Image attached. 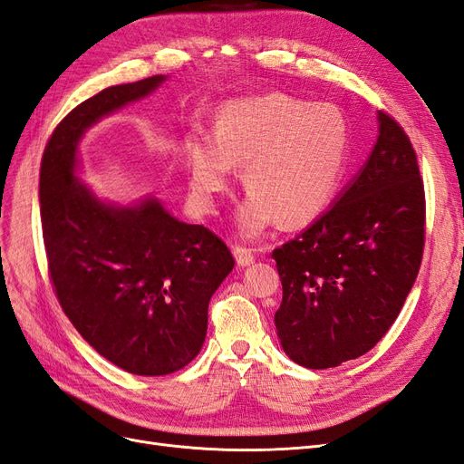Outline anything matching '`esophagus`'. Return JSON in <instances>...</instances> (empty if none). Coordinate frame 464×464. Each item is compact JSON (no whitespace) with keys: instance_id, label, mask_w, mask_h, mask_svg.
I'll return each mask as SVG.
<instances>
[{"instance_id":"esophagus-1","label":"esophagus","mask_w":464,"mask_h":464,"mask_svg":"<svg viewBox=\"0 0 464 464\" xmlns=\"http://www.w3.org/2000/svg\"><path fill=\"white\" fill-rule=\"evenodd\" d=\"M234 257H236L237 266L254 265V261H256L254 251H251L249 247H244V246H236V247H234Z\"/></svg>"}]
</instances>
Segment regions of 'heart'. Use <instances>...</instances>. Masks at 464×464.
I'll list each match as a JSON object with an SVG mask.
<instances>
[{
  "label": "heart",
  "mask_w": 464,
  "mask_h": 464,
  "mask_svg": "<svg viewBox=\"0 0 464 464\" xmlns=\"http://www.w3.org/2000/svg\"><path fill=\"white\" fill-rule=\"evenodd\" d=\"M350 145V123L336 106L269 92L222 104L213 135L193 128L184 154L193 198L207 208L228 189L234 164H246L251 191L237 208V227L256 237L276 218L304 227L325 213L344 179Z\"/></svg>",
  "instance_id": "1"
}]
</instances>
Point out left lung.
<instances>
[{"instance_id": "obj_1", "label": "left lung", "mask_w": 464, "mask_h": 464, "mask_svg": "<svg viewBox=\"0 0 464 464\" xmlns=\"http://www.w3.org/2000/svg\"><path fill=\"white\" fill-rule=\"evenodd\" d=\"M366 166L310 228L273 251L283 283L275 325L304 368L366 354L402 310L426 240V195L401 123L379 111Z\"/></svg>"}]
</instances>
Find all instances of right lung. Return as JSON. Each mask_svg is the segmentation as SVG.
<instances>
[{"mask_svg":"<svg viewBox=\"0 0 464 464\" xmlns=\"http://www.w3.org/2000/svg\"><path fill=\"white\" fill-rule=\"evenodd\" d=\"M164 75L116 85L58 123L42 154L40 218L62 310L98 354L135 375H168L199 354L210 296L234 269L228 246L157 201L114 207L75 176L77 143L102 116Z\"/></svg>","mask_w":464,"mask_h":464,"instance_id":"obj_1","label":"right lung"}]
</instances>
